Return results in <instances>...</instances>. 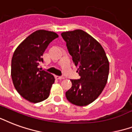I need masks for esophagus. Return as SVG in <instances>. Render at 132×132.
Instances as JSON below:
<instances>
[{
  "label": "esophagus",
  "mask_w": 132,
  "mask_h": 132,
  "mask_svg": "<svg viewBox=\"0 0 132 132\" xmlns=\"http://www.w3.org/2000/svg\"><path fill=\"white\" fill-rule=\"evenodd\" d=\"M55 78H56V80H63V79H64V77H63V76H55Z\"/></svg>",
  "instance_id": "1"
}]
</instances>
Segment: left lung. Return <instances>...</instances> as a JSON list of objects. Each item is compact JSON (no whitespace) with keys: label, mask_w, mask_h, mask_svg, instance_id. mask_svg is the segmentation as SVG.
I'll use <instances>...</instances> for the list:
<instances>
[{"label":"left lung","mask_w":132,"mask_h":132,"mask_svg":"<svg viewBox=\"0 0 132 132\" xmlns=\"http://www.w3.org/2000/svg\"><path fill=\"white\" fill-rule=\"evenodd\" d=\"M80 78L71 80L66 92L69 102L78 106L92 103L101 94L108 80L109 62L100 43L80 29L61 34Z\"/></svg>","instance_id":"8db88e82"}]
</instances>
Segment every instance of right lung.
Masks as SVG:
<instances>
[{
  "label": "right lung",
  "mask_w": 132,
  "mask_h": 132,
  "mask_svg": "<svg viewBox=\"0 0 132 132\" xmlns=\"http://www.w3.org/2000/svg\"><path fill=\"white\" fill-rule=\"evenodd\" d=\"M52 31L38 30L26 38L15 50L12 58L11 76L17 92L32 103L48 98L54 82L53 75L39 69L48 45L58 38Z\"/></svg>",
  "instance_id": "add662e5"
}]
</instances>
